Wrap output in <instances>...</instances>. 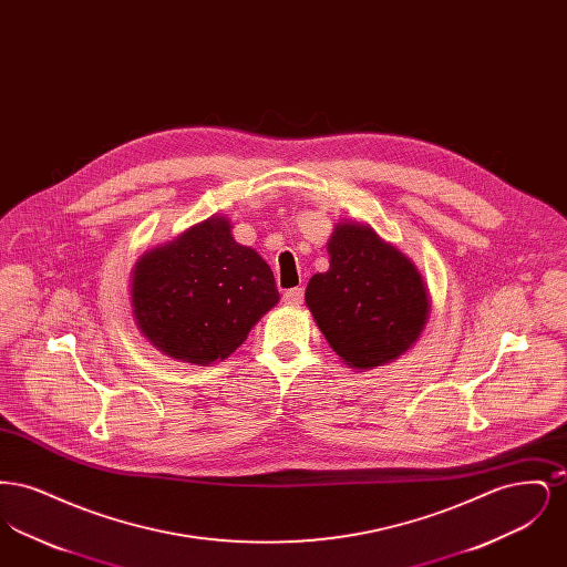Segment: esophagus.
<instances>
[{"label": "esophagus", "instance_id": "obj_1", "mask_svg": "<svg viewBox=\"0 0 567 567\" xmlns=\"http://www.w3.org/2000/svg\"><path fill=\"white\" fill-rule=\"evenodd\" d=\"M282 299L287 301V303H293V306H299L301 301H303V289L301 287H296V289H289V291H285V296Z\"/></svg>", "mask_w": 567, "mask_h": 567}]
</instances>
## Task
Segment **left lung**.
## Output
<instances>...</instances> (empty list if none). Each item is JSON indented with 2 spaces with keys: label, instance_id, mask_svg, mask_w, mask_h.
Returning <instances> with one entry per match:
<instances>
[{
  "label": "left lung",
  "instance_id": "1",
  "mask_svg": "<svg viewBox=\"0 0 567 567\" xmlns=\"http://www.w3.org/2000/svg\"><path fill=\"white\" fill-rule=\"evenodd\" d=\"M327 252L329 270L310 278L306 306L344 365L372 370L412 349L432 312L414 261L359 220L336 223Z\"/></svg>",
  "mask_w": 567,
  "mask_h": 567
}]
</instances>
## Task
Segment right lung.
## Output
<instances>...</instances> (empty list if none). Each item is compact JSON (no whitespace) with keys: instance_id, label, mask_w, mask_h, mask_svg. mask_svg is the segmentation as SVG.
Instances as JSON below:
<instances>
[{"instance_id":"right-lung-1","label":"right lung","mask_w":567,"mask_h":567,"mask_svg":"<svg viewBox=\"0 0 567 567\" xmlns=\"http://www.w3.org/2000/svg\"><path fill=\"white\" fill-rule=\"evenodd\" d=\"M278 299L270 266L234 240L227 216H210L146 250L132 270L140 333L193 365L227 359Z\"/></svg>"}]
</instances>
